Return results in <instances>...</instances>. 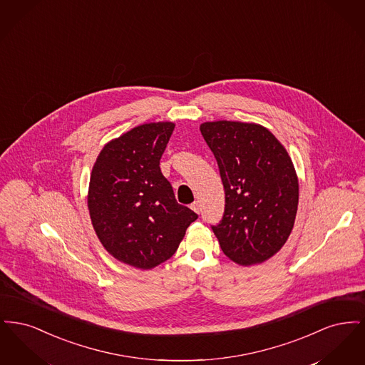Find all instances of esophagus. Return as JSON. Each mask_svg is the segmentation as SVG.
I'll return each instance as SVG.
<instances>
[{
  "label": "esophagus",
  "mask_w": 365,
  "mask_h": 365,
  "mask_svg": "<svg viewBox=\"0 0 365 365\" xmlns=\"http://www.w3.org/2000/svg\"><path fill=\"white\" fill-rule=\"evenodd\" d=\"M190 208L192 209L195 213H200V212H201V205H200L198 201H194V202L191 204Z\"/></svg>",
  "instance_id": "1"
}]
</instances>
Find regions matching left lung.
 I'll return each mask as SVG.
<instances>
[{
    "mask_svg": "<svg viewBox=\"0 0 365 365\" xmlns=\"http://www.w3.org/2000/svg\"><path fill=\"white\" fill-rule=\"evenodd\" d=\"M216 157L226 192L222 222L212 227L230 260L249 267L277 255L294 227L298 176L284 146L257 123L200 125Z\"/></svg>",
    "mask_w": 365,
    "mask_h": 365,
    "instance_id": "1",
    "label": "left lung"
}]
</instances>
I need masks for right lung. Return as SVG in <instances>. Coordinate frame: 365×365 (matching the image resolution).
<instances>
[{"instance_id": "obj_1", "label": "right lung", "mask_w": 365, "mask_h": 365, "mask_svg": "<svg viewBox=\"0 0 365 365\" xmlns=\"http://www.w3.org/2000/svg\"><path fill=\"white\" fill-rule=\"evenodd\" d=\"M175 123H145L109 140L97 157L87 208L105 250L138 269L173 257L198 217L178 204L160 170Z\"/></svg>"}]
</instances>
